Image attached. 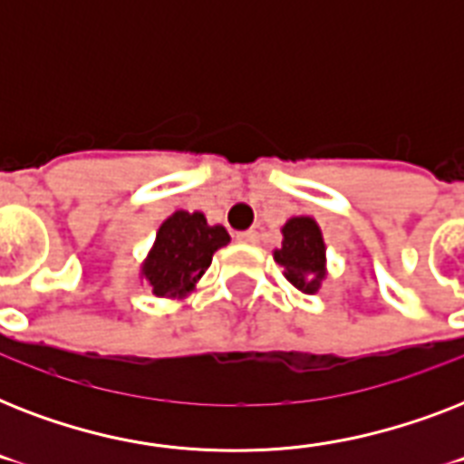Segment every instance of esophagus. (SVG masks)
Listing matches in <instances>:
<instances>
[{
  "label": "esophagus",
  "instance_id": "34e87169",
  "mask_svg": "<svg viewBox=\"0 0 464 464\" xmlns=\"http://www.w3.org/2000/svg\"><path fill=\"white\" fill-rule=\"evenodd\" d=\"M238 240H240V243H246V246H255V243L260 240V233L253 231V228H250V231L238 233Z\"/></svg>",
  "mask_w": 464,
  "mask_h": 464
}]
</instances>
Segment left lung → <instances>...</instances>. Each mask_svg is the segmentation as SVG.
Wrapping results in <instances>:
<instances>
[{
    "instance_id": "obj_1",
    "label": "left lung",
    "mask_w": 464,
    "mask_h": 464,
    "mask_svg": "<svg viewBox=\"0 0 464 464\" xmlns=\"http://www.w3.org/2000/svg\"><path fill=\"white\" fill-rule=\"evenodd\" d=\"M282 247L275 250V260L284 267V276L298 291L317 294L327 276V255L320 226L313 217H291L282 226Z\"/></svg>"
}]
</instances>
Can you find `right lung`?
Masks as SVG:
<instances>
[{
  "label": "right lung",
  "instance_id": "1",
  "mask_svg": "<svg viewBox=\"0 0 464 464\" xmlns=\"http://www.w3.org/2000/svg\"><path fill=\"white\" fill-rule=\"evenodd\" d=\"M231 243L224 226H209L202 211L178 209L159 226L141 265V279L159 298H185L209 269L218 247Z\"/></svg>",
  "mask_w": 464,
  "mask_h": 464
}]
</instances>
